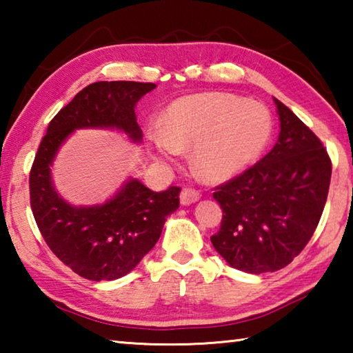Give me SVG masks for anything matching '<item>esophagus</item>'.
<instances>
[{"label":"esophagus","instance_id":"esophagus-1","mask_svg":"<svg viewBox=\"0 0 353 353\" xmlns=\"http://www.w3.org/2000/svg\"><path fill=\"white\" fill-rule=\"evenodd\" d=\"M201 199L199 191L191 190V188H183L181 191V204L182 205H191L194 202H198Z\"/></svg>","mask_w":353,"mask_h":353}]
</instances>
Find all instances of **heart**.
<instances>
[{
    "instance_id": "1",
    "label": "heart",
    "mask_w": 353,
    "mask_h": 353,
    "mask_svg": "<svg viewBox=\"0 0 353 353\" xmlns=\"http://www.w3.org/2000/svg\"><path fill=\"white\" fill-rule=\"evenodd\" d=\"M272 134L270 110L230 93L208 92L177 99L165 115L163 129L148 130L152 157L171 165L191 148L190 163L208 182H224L249 168Z\"/></svg>"
}]
</instances>
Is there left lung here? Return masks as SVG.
<instances>
[{
    "label": "left lung",
    "mask_w": 353,
    "mask_h": 353,
    "mask_svg": "<svg viewBox=\"0 0 353 353\" xmlns=\"http://www.w3.org/2000/svg\"><path fill=\"white\" fill-rule=\"evenodd\" d=\"M280 134L259 163L218 187L223 208L210 240L232 268L274 272L302 252L324 212L332 162L324 145L288 107L274 98Z\"/></svg>",
    "instance_id": "8db88e82"
}]
</instances>
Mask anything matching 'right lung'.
I'll return each mask as SVG.
<instances>
[{
	"mask_svg": "<svg viewBox=\"0 0 353 353\" xmlns=\"http://www.w3.org/2000/svg\"><path fill=\"white\" fill-rule=\"evenodd\" d=\"M154 88L152 82L90 83L51 119L32 163L29 193L41 236L59 260L93 282L119 279L139 265L159 241L168 214L179 208L181 188L157 193L129 179L104 204L76 207L56 191L51 166L77 129H117L140 143L135 105Z\"/></svg>",
	"mask_w": 353,
	"mask_h": 353,
	"instance_id": "1",
	"label": "right lung"
}]
</instances>
